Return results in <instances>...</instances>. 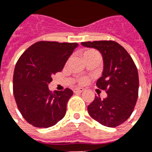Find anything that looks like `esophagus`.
<instances>
[{"instance_id": "esophagus-1", "label": "esophagus", "mask_w": 152, "mask_h": 152, "mask_svg": "<svg viewBox=\"0 0 152 152\" xmlns=\"http://www.w3.org/2000/svg\"><path fill=\"white\" fill-rule=\"evenodd\" d=\"M84 90L85 89L83 88H76L74 91H75V93H82Z\"/></svg>"}]
</instances>
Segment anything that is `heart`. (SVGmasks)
Instances as JSON below:
<instances>
[{"label":"heart","instance_id":"obj_1","mask_svg":"<svg viewBox=\"0 0 152 152\" xmlns=\"http://www.w3.org/2000/svg\"><path fill=\"white\" fill-rule=\"evenodd\" d=\"M94 53H97V51H96L95 50H93V49H89V50H85L84 53H83V57H86V56H88V55H91V54H94ZM89 81V78L86 77H81L79 79V83L81 84H86Z\"/></svg>","mask_w":152,"mask_h":152}]
</instances>
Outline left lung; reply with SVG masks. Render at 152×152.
Returning <instances> with one entry per match:
<instances>
[{
  "label": "left lung",
  "instance_id": "left-lung-1",
  "mask_svg": "<svg viewBox=\"0 0 152 152\" xmlns=\"http://www.w3.org/2000/svg\"><path fill=\"white\" fill-rule=\"evenodd\" d=\"M86 48L97 49L103 57L102 76L97 86L105 90L107 97H95L88 113L104 126L115 128L130 117L138 98V70L128 51L115 41L82 42Z\"/></svg>",
  "mask_w": 152,
  "mask_h": 152
}]
</instances>
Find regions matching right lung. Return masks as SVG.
<instances>
[{
    "label": "right lung",
    "instance_id": "right-lung-1",
    "mask_svg": "<svg viewBox=\"0 0 152 152\" xmlns=\"http://www.w3.org/2000/svg\"><path fill=\"white\" fill-rule=\"evenodd\" d=\"M77 43L39 41L21 55L13 74V94L21 115L37 128H49L64 117L71 89L52 93V75L63 70Z\"/></svg>",
    "mask_w": 152,
    "mask_h": 152
}]
</instances>
